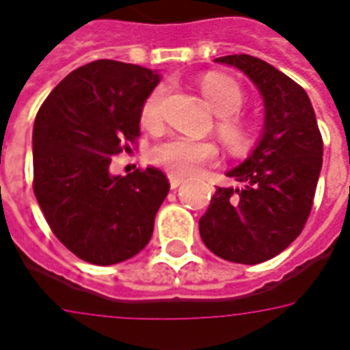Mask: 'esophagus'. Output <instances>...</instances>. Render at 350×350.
Listing matches in <instances>:
<instances>
[{
  "mask_svg": "<svg viewBox=\"0 0 350 350\" xmlns=\"http://www.w3.org/2000/svg\"><path fill=\"white\" fill-rule=\"evenodd\" d=\"M168 182H170V187L178 189L183 183V178H180V176L170 174V176H168Z\"/></svg>",
  "mask_w": 350,
  "mask_h": 350,
  "instance_id": "obj_1",
  "label": "esophagus"
}]
</instances>
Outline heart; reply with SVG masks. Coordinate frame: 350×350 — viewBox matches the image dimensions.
Instances as JSON below:
<instances>
[{
    "label": "heart",
    "mask_w": 350,
    "mask_h": 350,
    "mask_svg": "<svg viewBox=\"0 0 350 350\" xmlns=\"http://www.w3.org/2000/svg\"><path fill=\"white\" fill-rule=\"evenodd\" d=\"M200 90L211 109L217 113V133L230 148L245 150L252 141L250 124L237 115L243 107V90L234 79L221 74H209L200 81ZM165 89L155 87L142 103L141 124L146 129H157L161 124V103ZM150 157L176 176L196 174L202 167L213 165L219 159V146L213 141H196L174 135L157 142Z\"/></svg>",
    "instance_id": "obj_1"
}]
</instances>
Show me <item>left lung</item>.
Segmentation results:
<instances>
[{
  "label": "left lung",
  "mask_w": 350,
  "mask_h": 350,
  "mask_svg": "<svg viewBox=\"0 0 350 350\" xmlns=\"http://www.w3.org/2000/svg\"><path fill=\"white\" fill-rule=\"evenodd\" d=\"M247 74L265 103V124L254 152L217 187L202 215L204 245L222 260L256 265L286 250L302 232L323 167V137L306 90L252 55L215 59Z\"/></svg>",
  "instance_id": "8db88e82"
}]
</instances>
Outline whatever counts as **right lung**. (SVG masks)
Returning <instances> with one entry per match:
<instances>
[{"mask_svg": "<svg viewBox=\"0 0 350 350\" xmlns=\"http://www.w3.org/2000/svg\"><path fill=\"white\" fill-rule=\"evenodd\" d=\"M154 70L100 59L70 72L44 100L33 128V191L51 232L72 254L115 265L139 254L168 195L148 167L111 176V157L141 135Z\"/></svg>", "mask_w": 350, "mask_h": 350, "instance_id": "obj_1", "label": "right lung"}]
</instances>
